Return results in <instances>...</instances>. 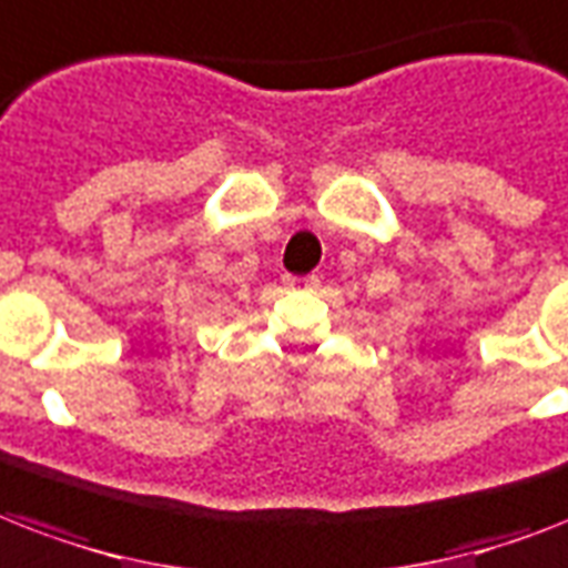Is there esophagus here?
<instances>
[{"mask_svg":"<svg viewBox=\"0 0 568 568\" xmlns=\"http://www.w3.org/2000/svg\"><path fill=\"white\" fill-rule=\"evenodd\" d=\"M290 287H305V290H316L320 287V275H305V278H287Z\"/></svg>","mask_w":568,"mask_h":568,"instance_id":"34e87169","label":"esophagus"}]
</instances>
